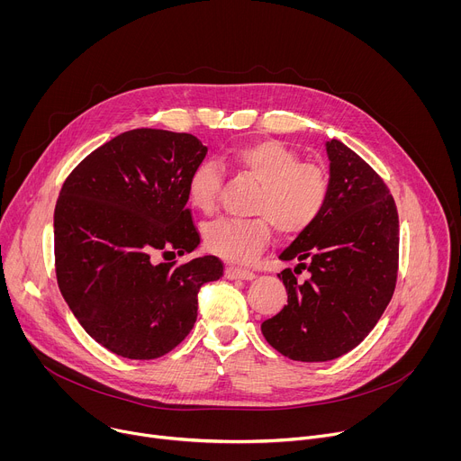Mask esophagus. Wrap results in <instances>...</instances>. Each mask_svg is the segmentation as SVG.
Masks as SVG:
<instances>
[{"mask_svg": "<svg viewBox=\"0 0 461 461\" xmlns=\"http://www.w3.org/2000/svg\"><path fill=\"white\" fill-rule=\"evenodd\" d=\"M226 277L231 281H251L255 279V274L249 270H242V268H235V267H228L226 268Z\"/></svg>", "mask_w": 461, "mask_h": 461, "instance_id": "esophagus-1", "label": "esophagus"}]
</instances>
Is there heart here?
<instances>
[{"label":"heart","instance_id":"obj_1","mask_svg":"<svg viewBox=\"0 0 461 461\" xmlns=\"http://www.w3.org/2000/svg\"><path fill=\"white\" fill-rule=\"evenodd\" d=\"M226 162L258 184L248 221L219 219L206 226V248L237 265H248L279 233L294 237L308 230L326 206L330 182L324 167L299 162V155L279 140H257L228 153ZM222 184V167L215 160L196 166L187 180V196L194 210L212 213Z\"/></svg>","mask_w":461,"mask_h":461}]
</instances>
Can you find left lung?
I'll use <instances>...</instances> for the list:
<instances>
[{
	"mask_svg": "<svg viewBox=\"0 0 461 461\" xmlns=\"http://www.w3.org/2000/svg\"><path fill=\"white\" fill-rule=\"evenodd\" d=\"M330 191L317 221L279 255L297 260V284L279 274L288 304L260 324L265 339L294 361L321 363L356 348L388 306L398 279L400 221L383 178L350 148L326 142Z\"/></svg>",
	"mask_w": 461,
	"mask_h": 461,
	"instance_id": "1",
	"label": "left lung"
}]
</instances>
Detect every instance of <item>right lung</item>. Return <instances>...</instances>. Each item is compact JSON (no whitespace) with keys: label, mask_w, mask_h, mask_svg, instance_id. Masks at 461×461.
I'll use <instances>...</instances> for the list:
<instances>
[{"label":"right lung","mask_w":461,"mask_h":461,"mask_svg":"<svg viewBox=\"0 0 461 461\" xmlns=\"http://www.w3.org/2000/svg\"><path fill=\"white\" fill-rule=\"evenodd\" d=\"M208 148L187 133L133 129L86 157L54 208L59 292L84 330L127 359H157L191 332L203 285L224 274L213 255L155 262L201 244L187 180Z\"/></svg>","instance_id":"obj_1"}]
</instances>
